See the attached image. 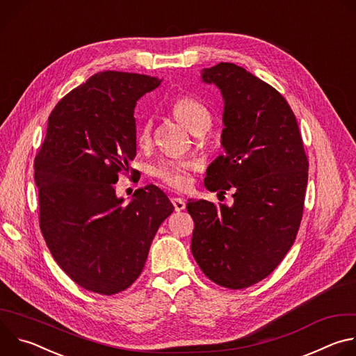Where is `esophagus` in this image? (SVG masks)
Instances as JSON below:
<instances>
[{"label":"esophagus","mask_w":356,"mask_h":356,"mask_svg":"<svg viewBox=\"0 0 356 356\" xmlns=\"http://www.w3.org/2000/svg\"><path fill=\"white\" fill-rule=\"evenodd\" d=\"M172 202H173V206H175V210H176V211H181V210L186 209L184 200H181V198H179V197L172 198Z\"/></svg>","instance_id":"1"}]
</instances>
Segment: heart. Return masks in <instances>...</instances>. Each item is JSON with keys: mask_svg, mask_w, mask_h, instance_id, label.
Returning <instances> with one entry per match:
<instances>
[{"mask_svg": "<svg viewBox=\"0 0 356 356\" xmlns=\"http://www.w3.org/2000/svg\"><path fill=\"white\" fill-rule=\"evenodd\" d=\"M175 117L186 125L194 135H202L211 125V114L200 101L191 97H181L175 101L172 107ZM152 138V122L146 121L138 135L140 145H147ZM197 168V163L190 159H165L154 168V175L165 184L184 190L190 186V172Z\"/></svg>", "mask_w": 356, "mask_h": 356, "instance_id": "b5f03b06", "label": "heart"}]
</instances>
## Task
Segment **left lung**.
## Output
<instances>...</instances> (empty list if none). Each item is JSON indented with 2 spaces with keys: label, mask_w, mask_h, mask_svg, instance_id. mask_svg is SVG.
Returning a JSON list of instances; mask_svg holds the SVG:
<instances>
[{
  "label": "left lung",
  "mask_w": 356,
  "mask_h": 356,
  "mask_svg": "<svg viewBox=\"0 0 356 356\" xmlns=\"http://www.w3.org/2000/svg\"><path fill=\"white\" fill-rule=\"evenodd\" d=\"M224 99L221 146L207 169L210 191L232 188L234 204L188 200L191 252L204 275L228 289L269 276L291 248L302 216L309 161L284 97L234 63L201 70Z\"/></svg>",
  "instance_id": "1"
}]
</instances>
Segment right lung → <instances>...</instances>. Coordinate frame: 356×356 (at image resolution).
<instances>
[{"label": "right lung", "instance_id": "right-lung-1", "mask_svg": "<svg viewBox=\"0 0 356 356\" xmlns=\"http://www.w3.org/2000/svg\"><path fill=\"white\" fill-rule=\"evenodd\" d=\"M158 77L99 72L65 95L35 158L40 231L62 270L111 296L140 275L161 224L175 207L156 186L117 197L118 173L136 156V101Z\"/></svg>", "mask_w": 356, "mask_h": 356}]
</instances>
